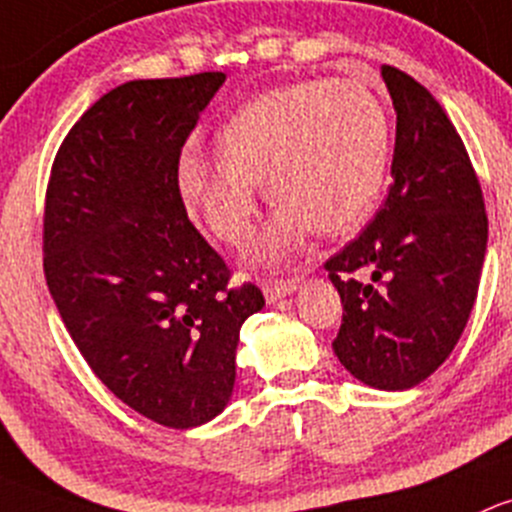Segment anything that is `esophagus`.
I'll use <instances>...</instances> for the list:
<instances>
[{"instance_id": "34e87169", "label": "esophagus", "mask_w": 512, "mask_h": 512, "mask_svg": "<svg viewBox=\"0 0 512 512\" xmlns=\"http://www.w3.org/2000/svg\"><path fill=\"white\" fill-rule=\"evenodd\" d=\"M295 288H298V278H268V281H263V295H266L268 303L286 298Z\"/></svg>"}]
</instances>
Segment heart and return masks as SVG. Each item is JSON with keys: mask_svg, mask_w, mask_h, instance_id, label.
<instances>
[{"mask_svg": "<svg viewBox=\"0 0 512 512\" xmlns=\"http://www.w3.org/2000/svg\"><path fill=\"white\" fill-rule=\"evenodd\" d=\"M217 157L187 150L179 192L219 241L239 246L256 217V182L278 204L254 244L261 263L298 251L313 226L342 234L370 217L384 184L387 108L357 78H308L271 88L236 110L217 135Z\"/></svg>", "mask_w": 512, "mask_h": 512, "instance_id": "1", "label": "heart"}]
</instances>
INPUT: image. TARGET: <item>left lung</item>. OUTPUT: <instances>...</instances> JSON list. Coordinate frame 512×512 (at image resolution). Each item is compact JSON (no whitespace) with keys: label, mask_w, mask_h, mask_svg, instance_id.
Returning a JSON list of instances; mask_svg holds the SVG:
<instances>
[{"label":"left lung","mask_w":512,"mask_h":512,"mask_svg":"<svg viewBox=\"0 0 512 512\" xmlns=\"http://www.w3.org/2000/svg\"><path fill=\"white\" fill-rule=\"evenodd\" d=\"M382 78L397 110L389 194L325 261L340 293L337 360L377 389H409L444 365L468 323L486 258L481 182L453 123L419 81Z\"/></svg>","instance_id":"left-lung-1"}]
</instances>
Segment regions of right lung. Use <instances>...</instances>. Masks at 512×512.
I'll return each mask as SVG.
<instances>
[{"mask_svg":"<svg viewBox=\"0 0 512 512\" xmlns=\"http://www.w3.org/2000/svg\"><path fill=\"white\" fill-rule=\"evenodd\" d=\"M221 71L130 81L68 130L44 202V276L63 325L120 402L170 429L207 424L236 379L254 283L194 229L179 157Z\"/></svg>","mask_w":512,"mask_h":512,"instance_id":"right-lung-1","label":"right lung"}]
</instances>
